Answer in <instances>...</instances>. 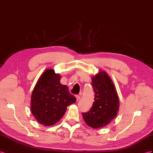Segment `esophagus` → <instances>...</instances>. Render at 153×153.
<instances>
[{
    "label": "esophagus",
    "instance_id": "esophagus-1",
    "mask_svg": "<svg viewBox=\"0 0 153 153\" xmlns=\"http://www.w3.org/2000/svg\"><path fill=\"white\" fill-rule=\"evenodd\" d=\"M76 97V100H77V101H79V100H80V98H81V96L77 95Z\"/></svg>",
    "mask_w": 153,
    "mask_h": 153
}]
</instances>
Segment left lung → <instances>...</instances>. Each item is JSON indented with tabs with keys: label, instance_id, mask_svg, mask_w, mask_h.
Segmentation results:
<instances>
[{
	"label": "left lung",
	"instance_id": "8db88e82",
	"mask_svg": "<svg viewBox=\"0 0 153 153\" xmlns=\"http://www.w3.org/2000/svg\"><path fill=\"white\" fill-rule=\"evenodd\" d=\"M92 85L95 93L92 107L83 113V120L93 128H103L111 123L119 111L120 101L111 78L104 70H99L92 76Z\"/></svg>",
	"mask_w": 153,
	"mask_h": 153
}]
</instances>
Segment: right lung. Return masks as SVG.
Returning <instances> with one entry per match:
<instances>
[{"instance_id":"1","label":"right lung","mask_w":153,"mask_h":153,"mask_svg":"<svg viewBox=\"0 0 153 153\" xmlns=\"http://www.w3.org/2000/svg\"><path fill=\"white\" fill-rule=\"evenodd\" d=\"M61 77L53 69H46L39 78L31 96L32 114L45 126L58 122L65 114L67 107L76 101L67 86L60 83Z\"/></svg>"}]
</instances>
